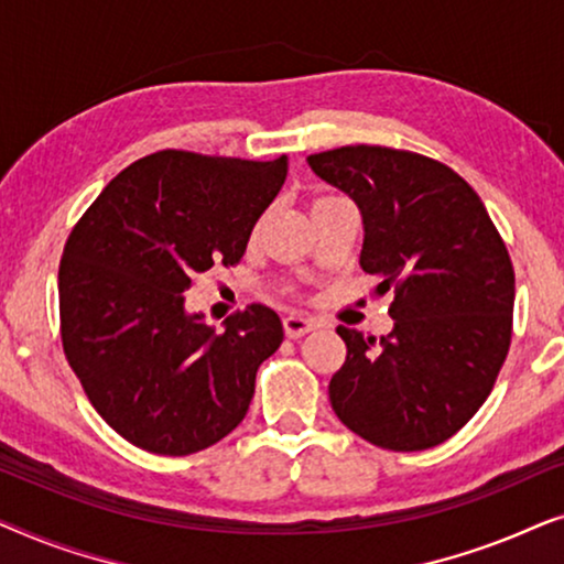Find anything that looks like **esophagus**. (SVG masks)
Returning a JSON list of instances; mask_svg holds the SVG:
<instances>
[{"mask_svg": "<svg viewBox=\"0 0 564 564\" xmlns=\"http://www.w3.org/2000/svg\"><path fill=\"white\" fill-rule=\"evenodd\" d=\"M284 334H288L290 338H300V336H305V334H311V330H315V326H318V323H315L313 318H305V315H288V318H284Z\"/></svg>", "mask_w": 564, "mask_h": 564, "instance_id": "1", "label": "esophagus"}]
</instances>
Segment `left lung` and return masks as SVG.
<instances>
[{
	"label": "left lung",
	"instance_id": "1",
	"mask_svg": "<svg viewBox=\"0 0 564 564\" xmlns=\"http://www.w3.org/2000/svg\"><path fill=\"white\" fill-rule=\"evenodd\" d=\"M359 205V264L392 290V334L338 326L346 361L330 405L346 429L392 452L457 434L490 395L513 334L516 276L477 192L442 161L388 145L307 156Z\"/></svg>",
	"mask_w": 564,
	"mask_h": 564
}]
</instances>
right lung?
I'll use <instances>...</instances> for the list:
<instances>
[{"label":"right lung","mask_w":564,"mask_h":564,"mask_svg":"<svg viewBox=\"0 0 564 564\" xmlns=\"http://www.w3.org/2000/svg\"><path fill=\"white\" fill-rule=\"evenodd\" d=\"M288 176V156L156 151L115 176L68 234L61 344L95 411L138 449L187 457L243 421L284 330L253 303L215 330L184 290L234 267Z\"/></svg>","instance_id":"add662e5"}]
</instances>
